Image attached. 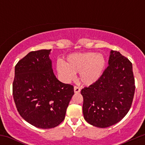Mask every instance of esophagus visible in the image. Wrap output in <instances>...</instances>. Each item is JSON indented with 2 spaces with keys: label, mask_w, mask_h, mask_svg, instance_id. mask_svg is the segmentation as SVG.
Segmentation results:
<instances>
[{
  "label": "esophagus",
  "mask_w": 145,
  "mask_h": 145,
  "mask_svg": "<svg viewBox=\"0 0 145 145\" xmlns=\"http://www.w3.org/2000/svg\"><path fill=\"white\" fill-rule=\"evenodd\" d=\"M80 91H81L80 87H79V86H74V92L76 93H78L80 92Z\"/></svg>",
  "instance_id": "1"
}]
</instances>
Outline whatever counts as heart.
I'll return each instance as SVG.
<instances>
[{"mask_svg":"<svg viewBox=\"0 0 145 145\" xmlns=\"http://www.w3.org/2000/svg\"><path fill=\"white\" fill-rule=\"evenodd\" d=\"M106 64V59L101 54L91 52L75 53L67 56L65 63L58 61L56 70L65 82H70L74 79L75 74L79 73L82 84L91 85L101 78Z\"/></svg>","mask_w":145,"mask_h":145,"instance_id":"obj_1","label":"heart"}]
</instances>
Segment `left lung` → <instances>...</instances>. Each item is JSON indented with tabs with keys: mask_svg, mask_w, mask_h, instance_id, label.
Here are the masks:
<instances>
[{
	"mask_svg": "<svg viewBox=\"0 0 145 145\" xmlns=\"http://www.w3.org/2000/svg\"><path fill=\"white\" fill-rule=\"evenodd\" d=\"M108 64L97 82L81 91L84 119L101 128L116 124L127 114L135 92L131 61L111 50Z\"/></svg>",
	"mask_w": 145,
	"mask_h": 145,
	"instance_id": "1",
	"label": "left lung"
}]
</instances>
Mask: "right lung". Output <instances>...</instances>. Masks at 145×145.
Instances as JSON below:
<instances>
[{
  "label": "right lung",
  "mask_w": 145,
  "mask_h": 145,
  "mask_svg": "<svg viewBox=\"0 0 145 145\" xmlns=\"http://www.w3.org/2000/svg\"><path fill=\"white\" fill-rule=\"evenodd\" d=\"M51 50L32 51L15 67L13 96L25 121L41 129L55 127L64 120L74 86L54 76L49 58Z\"/></svg>",
  "instance_id": "right-lung-1"
}]
</instances>
